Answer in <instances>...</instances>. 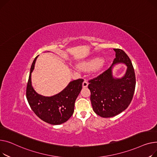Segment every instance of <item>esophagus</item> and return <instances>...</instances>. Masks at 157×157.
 <instances>
[{
  "instance_id": "1",
  "label": "esophagus",
  "mask_w": 157,
  "mask_h": 157,
  "mask_svg": "<svg viewBox=\"0 0 157 157\" xmlns=\"http://www.w3.org/2000/svg\"><path fill=\"white\" fill-rule=\"evenodd\" d=\"M88 86V82L87 80H84L82 83V87H87Z\"/></svg>"
}]
</instances>
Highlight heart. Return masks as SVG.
<instances>
[{
	"mask_svg": "<svg viewBox=\"0 0 157 157\" xmlns=\"http://www.w3.org/2000/svg\"><path fill=\"white\" fill-rule=\"evenodd\" d=\"M101 66H102L101 60L99 59H94L82 64H80L79 65V68L82 70H89L95 67L96 68H101Z\"/></svg>",
	"mask_w": 157,
	"mask_h": 157,
	"instance_id": "b5f03b06",
	"label": "heart"
}]
</instances>
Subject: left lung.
Wrapping results in <instances>:
<instances>
[{
	"label": "left lung",
	"mask_w": 157,
	"mask_h": 157,
	"mask_svg": "<svg viewBox=\"0 0 157 157\" xmlns=\"http://www.w3.org/2000/svg\"><path fill=\"white\" fill-rule=\"evenodd\" d=\"M113 50L116 58L112 66L89 80L93 109L103 118L112 117L124 111L131 102L136 87L135 72L130 58L123 50ZM117 63H124L128 67L125 75L121 79L114 78L112 75L113 66Z\"/></svg>",
	"instance_id": "8db88e82"
}]
</instances>
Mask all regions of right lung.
Wrapping results in <instances>:
<instances>
[{"label": "right lung", "mask_w": 157, "mask_h": 157, "mask_svg": "<svg viewBox=\"0 0 157 157\" xmlns=\"http://www.w3.org/2000/svg\"><path fill=\"white\" fill-rule=\"evenodd\" d=\"M36 56L30 68L26 86V98L35 115L43 121L52 125H59L67 122L74 112L75 102L82 88L84 80H73L59 93L45 97L37 94L32 86L31 74L33 71Z\"/></svg>", "instance_id": "add662e5"}]
</instances>
